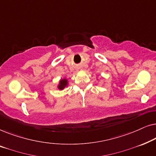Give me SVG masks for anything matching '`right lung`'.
Returning <instances> with one entry per match:
<instances>
[{
  "mask_svg": "<svg viewBox=\"0 0 156 156\" xmlns=\"http://www.w3.org/2000/svg\"><path fill=\"white\" fill-rule=\"evenodd\" d=\"M68 86V80L67 79H62L59 81L58 86H57V88L60 90H62L63 89H65V87H67Z\"/></svg>",
  "mask_w": 156,
  "mask_h": 156,
  "instance_id": "1",
  "label": "right lung"
}]
</instances>
